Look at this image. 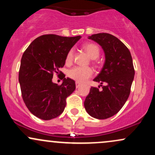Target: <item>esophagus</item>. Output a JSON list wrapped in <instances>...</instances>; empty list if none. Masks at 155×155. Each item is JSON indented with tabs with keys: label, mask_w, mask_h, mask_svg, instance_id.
Returning <instances> with one entry per match:
<instances>
[{
	"label": "esophagus",
	"mask_w": 155,
	"mask_h": 155,
	"mask_svg": "<svg viewBox=\"0 0 155 155\" xmlns=\"http://www.w3.org/2000/svg\"><path fill=\"white\" fill-rule=\"evenodd\" d=\"M80 86H81V84H80L79 82H78V81H76V87L79 88Z\"/></svg>",
	"instance_id": "1"
}]
</instances>
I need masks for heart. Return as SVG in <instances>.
<instances>
[{"instance_id": "b5f03b06", "label": "heart", "mask_w": 155, "mask_h": 155, "mask_svg": "<svg viewBox=\"0 0 155 155\" xmlns=\"http://www.w3.org/2000/svg\"><path fill=\"white\" fill-rule=\"evenodd\" d=\"M83 49L87 53L91 59H96L100 55V48L95 44L89 43L84 44L83 46ZM74 49H71L68 51L66 56H65V64H67V65L71 64L73 60H74ZM92 74H93V71L91 68L75 66L69 70L68 75L71 79L75 80L78 82H84L90 77H92Z\"/></svg>"}]
</instances>
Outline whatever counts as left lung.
<instances>
[{"instance_id": "obj_1", "label": "left lung", "mask_w": 155, "mask_h": 155, "mask_svg": "<svg viewBox=\"0 0 155 155\" xmlns=\"http://www.w3.org/2000/svg\"><path fill=\"white\" fill-rule=\"evenodd\" d=\"M89 39L102 47L106 61L94 79L101 83L102 90L92 87L84 105L90 116L105 120L118 113L128 98L135 75L133 59L127 47L114 35L97 33Z\"/></svg>"}]
</instances>
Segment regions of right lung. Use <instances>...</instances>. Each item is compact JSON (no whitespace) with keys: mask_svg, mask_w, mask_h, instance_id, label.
<instances>
[{"mask_svg":"<svg viewBox=\"0 0 155 155\" xmlns=\"http://www.w3.org/2000/svg\"><path fill=\"white\" fill-rule=\"evenodd\" d=\"M80 38V35H41L23 53L19 71L22 99L28 110L39 119L49 120L61 114L66 98L75 90V81L65 78V74L60 85L51 80L54 72L63 74L59 69L65 65L68 51Z\"/></svg>","mask_w":155,"mask_h":155,"instance_id":"add662e5","label":"right lung"}]
</instances>
